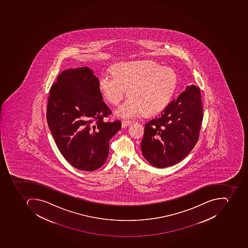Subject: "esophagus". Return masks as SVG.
<instances>
[{"mask_svg": "<svg viewBox=\"0 0 248 248\" xmlns=\"http://www.w3.org/2000/svg\"><path fill=\"white\" fill-rule=\"evenodd\" d=\"M130 123H131V122H130V121H125V120H123L122 122V127H123V128H125L126 126H129V125L130 124Z\"/></svg>", "mask_w": 248, "mask_h": 248, "instance_id": "esophagus-1", "label": "esophagus"}]
</instances>
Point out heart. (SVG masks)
Wrapping results in <instances>:
<instances>
[{
    "mask_svg": "<svg viewBox=\"0 0 248 248\" xmlns=\"http://www.w3.org/2000/svg\"><path fill=\"white\" fill-rule=\"evenodd\" d=\"M178 77L172 69L150 61L119 63L113 73H102L98 88L104 98L117 105L129 96L116 110L118 116L133 118L142 111L153 114L165 108L174 95Z\"/></svg>",
    "mask_w": 248,
    "mask_h": 248,
    "instance_id": "heart-1",
    "label": "heart"
}]
</instances>
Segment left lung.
<instances>
[{
	"label": "left lung",
	"instance_id": "obj_1",
	"mask_svg": "<svg viewBox=\"0 0 248 248\" xmlns=\"http://www.w3.org/2000/svg\"><path fill=\"white\" fill-rule=\"evenodd\" d=\"M203 118L201 90L187 86L157 116L145 124L141 150L154 167L184 159L197 144Z\"/></svg>",
	"mask_w": 248,
	"mask_h": 248
}]
</instances>
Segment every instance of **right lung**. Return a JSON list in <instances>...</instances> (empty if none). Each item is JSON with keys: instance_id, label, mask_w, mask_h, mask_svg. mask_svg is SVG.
Segmentation results:
<instances>
[{"instance_id": "obj_1", "label": "right lung", "mask_w": 248, "mask_h": 248, "mask_svg": "<svg viewBox=\"0 0 248 248\" xmlns=\"http://www.w3.org/2000/svg\"><path fill=\"white\" fill-rule=\"evenodd\" d=\"M102 99L98 79L87 67L63 70L50 90L47 125L62 155L79 170L102 167L109 141L122 128L118 120L104 122L111 111Z\"/></svg>"}]
</instances>
